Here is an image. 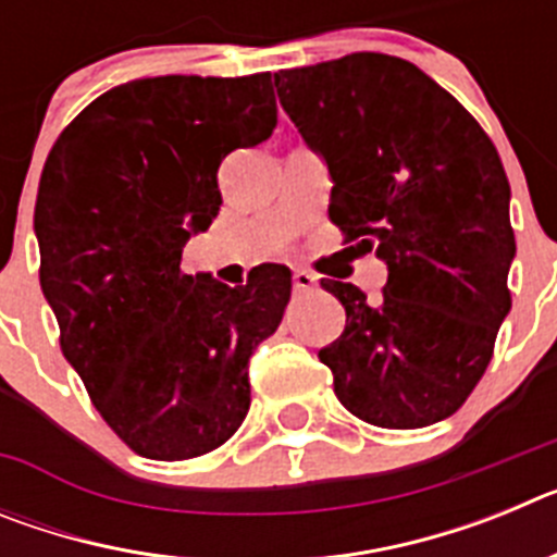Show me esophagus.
<instances>
[{"label": "esophagus", "mask_w": 557, "mask_h": 557, "mask_svg": "<svg viewBox=\"0 0 557 557\" xmlns=\"http://www.w3.org/2000/svg\"><path fill=\"white\" fill-rule=\"evenodd\" d=\"M293 287L298 289V293H309V289L318 287V278H314L309 270H295L293 273Z\"/></svg>", "instance_id": "obj_1"}]
</instances>
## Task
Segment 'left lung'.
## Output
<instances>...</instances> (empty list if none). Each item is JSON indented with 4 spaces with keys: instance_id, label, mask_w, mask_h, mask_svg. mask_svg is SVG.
<instances>
[{
    "instance_id": "8db88e82",
    "label": "left lung",
    "mask_w": 557,
    "mask_h": 557,
    "mask_svg": "<svg viewBox=\"0 0 557 557\" xmlns=\"http://www.w3.org/2000/svg\"><path fill=\"white\" fill-rule=\"evenodd\" d=\"M278 102L332 175L329 220L376 248V304L323 287L346 332L321 348L339 405L385 430L444 421L471 396L510 312V184L494 141L410 61L354 52L275 75Z\"/></svg>"
}]
</instances>
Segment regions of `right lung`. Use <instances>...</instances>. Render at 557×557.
I'll return each instance as SVG.
<instances>
[{"mask_svg":"<svg viewBox=\"0 0 557 557\" xmlns=\"http://www.w3.org/2000/svg\"><path fill=\"white\" fill-rule=\"evenodd\" d=\"M273 127L270 72L145 77L97 97L49 150L41 289L63 357L136 455L200 457L248 416V359L282 323L293 275L262 264L225 287L181 273V253L218 218L220 161Z\"/></svg>","mask_w":557,"mask_h":557,"instance_id":"obj_1","label":"right lung"}]
</instances>
